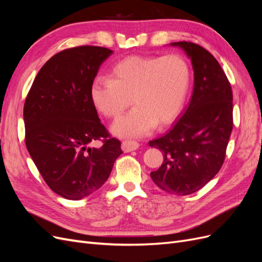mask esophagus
<instances>
[{
    "instance_id": "esophagus-1",
    "label": "esophagus",
    "mask_w": 262,
    "mask_h": 262,
    "mask_svg": "<svg viewBox=\"0 0 262 262\" xmlns=\"http://www.w3.org/2000/svg\"><path fill=\"white\" fill-rule=\"evenodd\" d=\"M140 144L136 141H123L121 144V148L124 153H129L131 150H136L138 149Z\"/></svg>"
}]
</instances>
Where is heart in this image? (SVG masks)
<instances>
[{
	"label": "heart",
	"instance_id": "1",
	"mask_svg": "<svg viewBox=\"0 0 262 262\" xmlns=\"http://www.w3.org/2000/svg\"><path fill=\"white\" fill-rule=\"evenodd\" d=\"M189 81V67L180 55H130L113 66L107 78H95L90 97L106 118L119 117L132 101L134 108L114 122L112 131L120 138H141L156 124L164 126L179 115Z\"/></svg>",
	"mask_w": 262,
	"mask_h": 262
}]
</instances>
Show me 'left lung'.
<instances>
[{
    "label": "left lung",
    "mask_w": 262,
    "mask_h": 262,
    "mask_svg": "<svg viewBox=\"0 0 262 262\" xmlns=\"http://www.w3.org/2000/svg\"><path fill=\"white\" fill-rule=\"evenodd\" d=\"M191 60L193 92L185 113L163 137L149 141L164 153L150 178L164 191L186 195L214 178L224 163L233 130V93L220 63L203 47L171 42Z\"/></svg>",
    "instance_id": "1"
}]
</instances>
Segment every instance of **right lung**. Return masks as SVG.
Segmentation results:
<instances>
[{
	"instance_id": "1",
	"label": "right lung",
	"mask_w": 262,
	"mask_h": 262,
	"mask_svg": "<svg viewBox=\"0 0 262 262\" xmlns=\"http://www.w3.org/2000/svg\"><path fill=\"white\" fill-rule=\"evenodd\" d=\"M113 50L81 46L54 54L39 71L24 105L29 155L52 191L69 200L94 193L122 154L92 104L90 87ZM101 139L99 149L90 143Z\"/></svg>"
}]
</instances>
